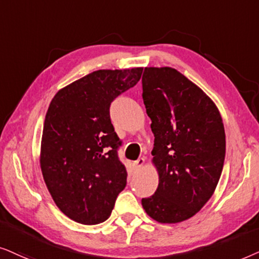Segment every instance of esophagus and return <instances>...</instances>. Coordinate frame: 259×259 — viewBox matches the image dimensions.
Segmentation results:
<instances>
[{
  "instance_id": "34e87169",
  "label": "esophagus",
  "mask_w": 259,
  "mask_h": 259,
  "mask_svg": "<svg viewBox=\"0 0 259 259\" xmlns=\"http://www.w3.org/2000/svg\"><path fill=\"white\" fill-rule=\"evenodd\" d=\"M144 164V158L143 157H140L139 160H136L135 162H134V167L136 168V169H140V168H142Z\"/></svg>"
}]
</instances>
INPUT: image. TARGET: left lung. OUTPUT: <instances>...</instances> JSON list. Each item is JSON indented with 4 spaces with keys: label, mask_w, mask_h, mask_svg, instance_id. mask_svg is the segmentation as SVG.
I'll list each match as a JSON object with an SVG mask.
<instances>
[{
    "label": "left lung",
    "mask_w": 259,
    "mask_h": 259,
    "mask_svg": "<svg viewBox=\"0 0 259 259\" xmlns=\"http://www.w3.org/2000/svg\"><path fill=\"white\" fill-rule=\"evenodd\" d=\"M143 102L154 134L156 192L143 209L161 224L185 222L211 199L225 160V129L214 102L171 67H146Z\"/></svg>",
    "instance_id": "1"
}]
</instances>
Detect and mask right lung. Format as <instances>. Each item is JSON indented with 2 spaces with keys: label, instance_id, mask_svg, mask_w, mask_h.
<instances>
[{
  "label": "right lung",
  "instance_id": "1",
  "mask_svg": "<svg viewBox=\"0 0 259 259\" xmlns=\"http://www.w3.org/2000/svg\"><path fill=\"white\" fill-rule=\"evenodd\" d=\"M142 67L98 70L55 94L45 117L40 167L58 208L84 225L105 222L126 185L110 104L142 75Z\"/></svg>",
  "mask_w": 259,
  "mask_h": 259
}]
</instances>
